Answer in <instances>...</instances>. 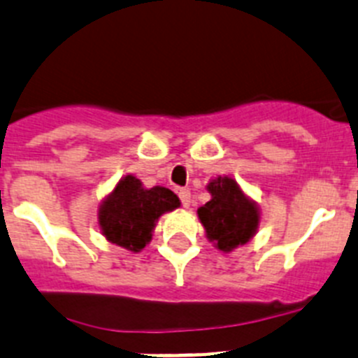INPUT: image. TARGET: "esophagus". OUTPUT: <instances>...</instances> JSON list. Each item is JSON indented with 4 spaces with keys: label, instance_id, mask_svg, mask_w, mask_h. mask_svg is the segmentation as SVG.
<instances>
[{
    "label": "esophagus",
    "instance_id": "obj_1",
    "mask_svg": "<svg viewBox=\"0 0 358 358\" xmlns=\"http://www.w3.org/2000/svg\"><path fill=\"white\" fill-rule=\"evenodd\" d=\"M177 195H179V201H181V204L185 206V208H189V204H192V193H189V189L181 188L179 192H177Z\"/></svg>",
    "mask_w": 358,
    "mask_h": 358
}]
</instances>
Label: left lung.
I'll list each match as a JSON object with an SVG mask.
<instances>
[{"mask_svg":"<svg viewBox=\"0 0 358 358\" xmlns=\"http://www.w3.org/2000/svg\"><path fill=\"white\" fill-rule=\"evenodd\" d=\"M208 189L211 201L199 209L208 238L224 252L247 243L257 229V208L229 177H218L209 182Z\"/></svg>","mask_w":358,"mask_h":358,"instance_id":"left-lung-1","label":"left lung"}]
</instances>
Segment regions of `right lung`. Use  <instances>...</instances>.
<instances>
[{"mask_svg":"<svg viewBox=\"0 0 358 358\" xmlns=\"http://www.w3.org/2000/svg\"><path fill=\"white\" fill-rule=\"evenodd\" d=\"M179 204L177 195L169 188L145 189L136 177L127 176L101 206V231L111 243L140 252L150 241L157 218Z\"/></svg>","mask_w":358,"mask_h":358,"instance_id":"1","label":"right lung"}]
</instances>
